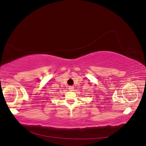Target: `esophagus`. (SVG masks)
<instances>
[{
	"mask_svg": "<svg viewBox=\"0 0 146 146\" xmlns=\"http://www.w3.org/2000/svg\"><path fill=\"white\" fill-rule=\"evenodd\" d=\"M74 89V86H69V90L70 91H73Z\"/></svg>",
	"mask_w": 146,
	"mask_h": 146,
	"instance_id": "esophagus-1",
	"label": "esophagus"
}]
</instances>
